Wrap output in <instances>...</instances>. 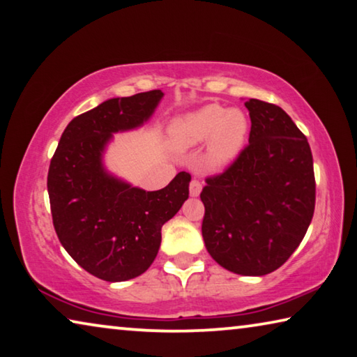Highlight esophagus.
Instances as JSON below:
<instances>
[{"instance_id":"34e87169","label":"esophagus","mask_w":357,"mask_h":357,"mask_svg":"<svg viewBox=\"0 0 357 357\" xmlns=\"http://www.w3.org/2000/svg\"><path fill=\"white\" fill-rule=\"evenodd\" d=\"M201 190H202L201 182H197V180H191V183H190V195L192 197H197V196L201 195Z\"/></svg>"}]
</instances>
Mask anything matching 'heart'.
<instances>
[{
	"instance_id": "heart-1",
	"label": "heart",
	"mask_w": 357,
	"mask_h": 357,
	"mask_svg": "<svg viewBox=\"0 0 357 357\" xmlns=\"http://www.w3.org/2000/svg\"><path fill=\"white\" fill-rule=\"evenodd\" d=\"M248 134V120L242 110L208 104L195 112L175 119L169 126V142L178 151L207 144L204 162L212 171H221L241 153Z\"/></svg>"
}]
</instances>
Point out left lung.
I'll use <instances>...</instances> for the list:
<instances>
[{
    "label": "left lung",
    "instance_id": "1",
    "mask_svg": "<svg viewBox=\"0 0 357 357\" xmlns=\"http://www.w3.org/2000/svg\"><path fill=\"white\" fill-rule=\"evenodd\" d=\"M245 107L250 144L223 174L206 180L202 237L226 271L261 277L288 261L312 223L313 156L282 107L259 99Z\"/></svg>",
    "mask_w": 357,
    "mask_h": 357
}]
</instances>
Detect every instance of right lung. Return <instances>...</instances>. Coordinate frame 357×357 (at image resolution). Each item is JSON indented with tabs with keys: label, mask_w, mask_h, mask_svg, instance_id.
Returning a JSON list of instances; mask_svg holds the SVG:
<instances>
[{
	"label": "right lung",
	"mask_w": 357,
	"mask_h": 357,
	"mask_svg": "<svg viewBox=\"0 0 357 357\" xmlns=\"http://www.w3.org/2000/svg\"><path fill=\"white\" fill-rule=\"evenodd\" d=\"M161 90L112 98L66 126L47 175L52 218L64 250L106 282L144 273L161 245V227L188 199L191 175L178 172L166 188L145 191L110 174L104 153L115 132L147 123Z\"/></svg>",
	"instance_id": "add662e5"
}]
</instances>
